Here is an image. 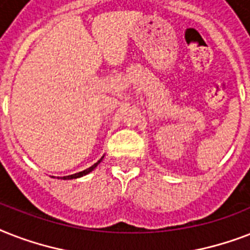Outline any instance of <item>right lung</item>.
<instances>
[{
	"label": "right lung",
	"mask_w": 250,
	"mask_h": 250,
	"mask_svg": "<svg viewBox=\"0 0 250 250\" xmlns=\"http://www.w3.org/2000/svg\"><path fill=\"white\" fill-rule=\"evenodd\" d=\"M102 160H104V156L101 157V160H98L97 162H96V164L93 165V166L88 167V168H86V170H84V171H80V172H76V174L67 175V176H62V178H58V179H63V180H71V179H78V178H82V176H84V175H86V174H89V172H92V171H93L94 168H96V167L98 166V164H100V162H101ZM53 178H54V176H53Z\"/></svg>",
	"instance_id": "1"
}]
</instances>
